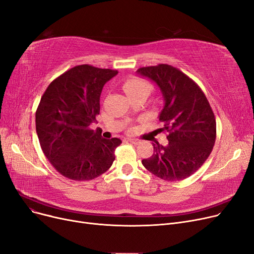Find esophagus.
I'll use <instances>...</instances> for the list:
<instances>
[{
	"label": "esophagus",
	"mask_w": 254,
	"mask_h": 254,
	"mask_svg": "<svg viewBox=\"0 0 254 254\" xmlns=\"http://www.w3.org/2000/svg\"><path fill=\"white\" fill-rule=\"evenodd\" d=\"M128 141L130 142V143H133V144H135V145H138V144H140L141 143V140H139V139H128Z\"/></svg>",
	"instance_id": "1"
}]
</instances>
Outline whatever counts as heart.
<instances>
[{
    "label": "heart",
    "mask_w": 254,
    "mask_h": 254,
    "mask_svg": "<svg viewBox=\"0 0 254 254\" xmlns=\"http://www.w3.org/2000/svg\"><path fill=\"white\" fill-rule=\"evenodd\" d=\"M125 91L127 92V95H133L141 92H145L149 94L151 90V85L144 81V80H140V79H129L125 82L124 84Z\"/></svg>",
    "instance_id": "b5f03b06"
}]
</instances>
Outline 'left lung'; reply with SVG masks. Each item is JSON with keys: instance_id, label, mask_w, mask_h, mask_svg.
<instances>
[{"instance_id": "obj_1", "label": "left lung", "mask_w": 254, "mask_h": 254, "mask_svg": "<svg viewBox=\"0 0 254 254\" xmlns=\"http://www.w3.org/2000/svg\"><path fill=\"white\" fill-rule=\"evenodd\" d=\"M139 75L156 83L164 98L159 115L168 144L152 143L153 154L142 160L149 172L175 182L189 178L212 152L216 140V119L200 87L188 75L168 64L141 67Z\"/></svg>"}]
</instances>
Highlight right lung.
Returning <instances> with one entry per match:
<instances>
[{
  "instance_id": "obj_1",
  "label": "right lung",
  "mask_w": 254,
  "mask_h": 254,
  "mask_svg": "<svg viewBox=\"0 0 254 254\" xmlns=\"http://www.w3.org/2000/svg\"><path fill=\"white\" fill-rule=\"evenodd\" d=\"M117 73L88 64L74 66L55 79L41 97L36 133L43 153L65 178L90 181L112 166L121 140L105 139L90 126L100 114L104 85Z\"/></svg>"
}]
</instances>
